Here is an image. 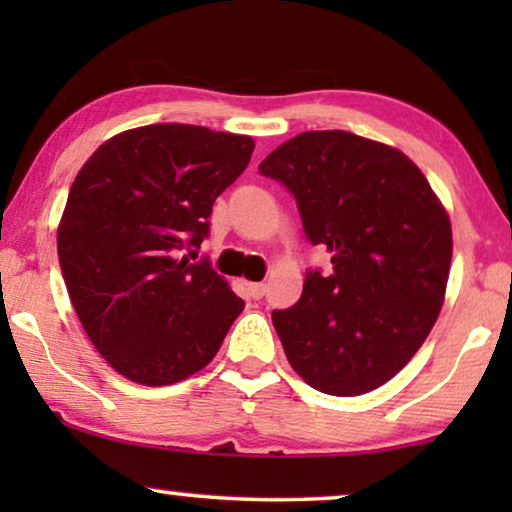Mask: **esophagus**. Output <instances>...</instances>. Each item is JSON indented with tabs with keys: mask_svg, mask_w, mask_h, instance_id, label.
<instances>
[{
	"mask_svg": "<svg viewBox=\"0 0 512 512\" xmlns=\"http://www.w3.org/2000/svg\"><path fill=\"white\" fill-rule=\"evenodd\" d=\"M249 289V296L254 300H261L265 296V284L263 282H254V284H247Z\"/></svg>",
	"mask_w": 512,
	"mask_h": 512,
	"instance_id": "obj_1",
	"label": "esophagus"
}]
</instances>
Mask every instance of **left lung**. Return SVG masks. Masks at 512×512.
I'll return each instance as SVG.
<instances>
[{
  "label": "left lung",
  "mask_w": 512,
  "mask_h": 512,
  "mask_svg": "<svg viewBox=\"0 0 512 512\" xmlns=\"http://www.w3.org/2000/svg\"><path fill=\"white\" fill-rule=\"evenodd\" d=\"M296 198L305 237L331 251L303 296L272 312L293 370L331 396L389 382L436 324L452 261L450 216L398 149L345 130L289 139L258 165Z\"/></svg>",
  "instance_id": "1"
}]
</instances>
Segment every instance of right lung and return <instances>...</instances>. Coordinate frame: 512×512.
I'll return each mask as SVG.
<instances>
[{
	"mask_svg": "<svg viewBox=\"0 0 512 512\" xmlns=\"http://www.w3.org/2000/svg\"><path fill=\"white\" fill-rule=\"evenodd\" d=\"M254 139L202 125H144L104 142L76 174L58 228L69 298L90 342L132 382L165 387L219 352L244 300L198 256L212 205Z\"/></svg>",
	"mask_w": 512,
	"mask_h": 512,
	"instance_id": "1",
	"label": "right lung"
}]
</instances>
